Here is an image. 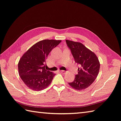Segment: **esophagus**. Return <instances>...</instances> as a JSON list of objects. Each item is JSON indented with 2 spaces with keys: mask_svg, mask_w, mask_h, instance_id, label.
<instances>
[{
  "mask_svg": "<svg viewBox=\"0 0 121 121\" xmlns=\"http://www.w3.org/2000/svg\"><path fill=\"white\" fill-rule=\"evenodd\" d=\"M60 72L61 73H63V74H65V73H66V71H65V70H60Z\"/></svg>",
  "mask_w": 121,
  "mask_h": 121,
  "instance_id": "esophagus-1",
  "label": "esophagus"
}]
</instances>
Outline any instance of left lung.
<instances>
[{"mask_svg":"<svg viewBox=\"0 0 121 121\" xmlns=\"http://www.w3.org/2000/svg\"><path fill=\"white\" fill-rule=\"evenodd\" d=\"M70 49L75 61L79 65L78 74L75 75L74 81L68 83L76 90H84L88 87L98 76L100 63L97 56L80 42L66 40Z\"/></svg>","mask_w":121,"mask_h":121,"instance_id":"left-lung-1","label":"left lung"}]
</instances>
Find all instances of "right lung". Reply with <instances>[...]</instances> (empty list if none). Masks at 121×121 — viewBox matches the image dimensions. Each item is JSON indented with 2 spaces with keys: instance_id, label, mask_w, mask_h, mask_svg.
<instances>
[{
  "instance_id": "1",
  "label": "right lung",
  "mask_w": 121,
  "mask_h": 121,
  "mask_svg": "<svg viewBox=\"0 0 121 121\" xmlns=\"http://www.w3.org/2000/svg\"><path fill=\"white\" fill-rule=\"evenodd\" d=\"M61 41H39L27 50L20 58L18 64V73L25 85L31 90L42 91L51 84L55 74L45 68V61L52 50Z\"/></svg>"
}]
</instances>
